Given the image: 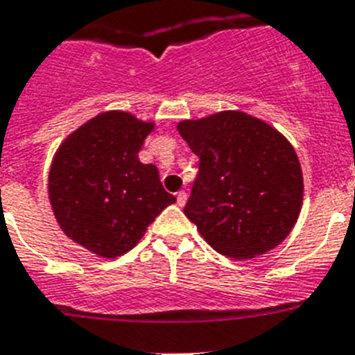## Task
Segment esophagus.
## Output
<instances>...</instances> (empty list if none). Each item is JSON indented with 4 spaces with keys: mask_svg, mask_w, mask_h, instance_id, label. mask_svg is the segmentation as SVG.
<instances>
[{
    "mask_svg": "<svg viewBox=\"0 0 355 355\" xmlns=\"http://www.w3.org/2000/svg\"><path fill=\"white\" fill-rule=\"evenodd\" d=\"M187 199H188L187 192H183V190H181V192H178V197H175V200H178V205L184 206V205H187Z\"/></svg>",
    "mask_w": 355,
    "mask_h": 355,
    "instance_id": "1",
    "label": "esophagus"
}]
</instances>
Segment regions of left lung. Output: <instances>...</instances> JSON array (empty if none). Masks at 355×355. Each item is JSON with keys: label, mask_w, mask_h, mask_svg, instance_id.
<instances>
[{"label": "left lung", "mask_w": 355, "mask_h": 355, "mask_svg": "<svg viewBox=\"0 0 355 355\" xmlns=\"http://www.w3.org/2000/svg\"><path fill=\"white\" fill-rule=\"evenodd\" d=\"M178 131L199 158L184 215L202 238L233 259L277 247L302 206V171L290 142L241 112L183 121Z\"/></svg>", "instance_id": "left-lung-1"}]
</instances>
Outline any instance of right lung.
<instances>
[{"label":"right lung","instance_id":"1","mask_svg":"<svg viewBox=\"0 0 355 355\" xmlns=\"http://www.w3.org/2000/svg\"><path fill=\"white\" fill-rule=\"evenodd\" d=\"M153 130L126 112H108L69 137L53 159L49 200L71 240L103 258L133 249L156 216L174 205L158 168L139 150Z\"/></svg>","mask_w":355,"mask_h":355}]
</instances>
